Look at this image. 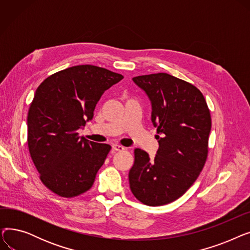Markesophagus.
<instances>
[{"label":"esophagus","instance_id":"34e87169","mask_svg":"<svg viewBox=\"0 0 250 250\" xmlns=\"http://www.w3.org/2000/svg\"><path fill=\"white\" fill-rule=\"evenodd\" d=\"M112 150L116 151V152H121V151H124L125 148L120 145H112Z\"/></svg>","mask_w":250,"mask_h":250}]
</instances>
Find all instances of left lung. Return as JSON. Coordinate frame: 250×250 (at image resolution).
Masks as SVG:
<instances>
[{"label":"left lung","instance_id":"obj_1","mask_svg":"<svg viewBox=\"0 0 250 250\" xmlns=\"http://www.w3.org/2000/svg\"><path fill=\"white\" fill-rule=\"evenodd\" d=\"M148 96L159 149L153 159L135 150L129 188L141 203L156 207L171 203L199 177L208 156L211 114L202 92L166 73L133 78Z\"/></svg>","mask_w":250,"mask_h":250}]
</instances>
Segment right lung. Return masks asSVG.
I'll use <instances>...</instances> for the list:
<instances>
[{
  "label": "right lung",
  "instance_id": "1",
  "mask_svg": "<svg viewBox=\"0 0 250 250\" xmlns=\"http://www.w3.org/2000/svg\"><path fill=\"white\" fill-rule=\"evenodd\" d=\"M124 76L96 65H75L49 76L38 86L27 116L31 159L43 185L73 198L93 186L111 147L79 137L93 118L105 91Z\"/></svg>",
  "mask_w": 250,
  "mask_h": 250
}]
</instances>
